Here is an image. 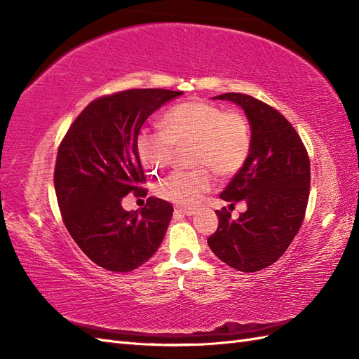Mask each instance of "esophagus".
Returning a JSON list of instances; mask_svg holds the SVG:
<instances>
[{"instance_id": "34e87169", "label": "esophagus", "mask_w": 359, "mask_h": 359, "mask_svg": "<svg viewBox=\"0 0 359 359\" xmlns=\"http://www.w3.org/2000/svg\"><path fill=\"white\" fill-rule=\"evenodd\" d=\"M175 215H184V216H193L196 210L194 208H184V207H175L174 208Z\"/></svg>"}]
</instances>
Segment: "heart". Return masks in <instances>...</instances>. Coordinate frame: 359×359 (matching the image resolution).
<instances>
[{
    "instance_id": "heart-1",
    "label": "heart",
    "mask_w": 359,
    "mask_h": 359,
    "mask_svg": "<svg viewBox=\"0 0 359 359\" xmlns=\"http://www.w3.org/2000/svg\"><path fill=\"white\" fill-rule=\"evenodd\" d=\"M163 129L143 128L137 135V151L148 171H160L171 162L174 147L191 143L188 171H174L156 187L160 199L193 205L210 191L212 172L222 177L241 171L251 152V128L239 112L225 111L207 102L175 104L162 117ZM212 169L210 170L209 168Z\"/></svg>"
}]
</instances>
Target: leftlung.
Listing matches in <instances>:
<instances>
[{"label": "left lung", "mask_w": 359, "mask_h": 359, "mask_svg": "<svg viewBox=\"0 0 359 359\" xmlns=\"http://www.w3.org/2000/svg\"><path fill=\"white\" fill-rule=\"evenodd\" d=\"M215 98L245 111L251 152L220 193L230 207L245 201L247 211L231 220L226 208L217 210L219 226L208 245L231 269L253 273L276 262L299 231L310 194V158L296 129L271 106L238 93Z\"/></svg>", "instance_id": "8db88e82"}]
</instances>
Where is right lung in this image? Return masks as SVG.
I'll return each mask as SVG.
<instances>
[{
	"label": "right lung",
	"instance_id": "1",
	"mask_svg": "<svg viewBox=\"0 0 359 359\" xmlns=\"http://www.w3.org/2000/svg\"><path fill=\"white\" fill-rule=\"evenodd\" d=\"M180 94L128 89L98 97L60 143L53 185L63 222L83 253L104 270H135L165 238L170 202L148 197L140 211H125L121 199L147 196L137 135L152 112Z\"/></svg>",
	"mask_w": 359,
	"mask_h": 359
}]
</instances>
